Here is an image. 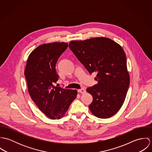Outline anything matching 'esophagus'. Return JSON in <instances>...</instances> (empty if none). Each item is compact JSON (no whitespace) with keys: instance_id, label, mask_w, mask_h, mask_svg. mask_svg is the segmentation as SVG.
Wrapping results in <instances>:
<instances>
[{"instance_id":"obj_1","label":"esophagus","mask_w":152,"mask_h":152,"mask_svg":"<svg viewBox=\"0 0 152 152\" xmlns=\"http://www.w3.org/2000/svg\"><path fill=\"white\" fill-rule=\"evenodd\" d=\"M86 92V90L84 88H82V89L78 90V92L81 93V94H84Z\"/></svg>"}]
</instances>
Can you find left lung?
<instances>
[{"mask_svg": "<svg viewBox=\"0 0 152 152\" xmlns=\"http://www.w3.org/2000/svg\"><path fill=\"white\" fill-rule=\"evenodd\" d=\"M69 47L90 74H96L98 83L87 89L93 98L91 112L99 118L112 116L122 106L130 83L122 47L103 37L71 41Z\"/></svg>", "mask_w": 152, "mask_h": 152, "instance_id": "left-lung-1", "label": "left lung"}]
</instances>
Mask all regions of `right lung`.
Returning a JSON list of instances; mask_svg holds the SVG:
<instances>
[{"label":"right lung","mask_w":152,"mask_h":152,"mask_svg":"<svg viewBox=\"0 0 152 152\" xmlns=\"http://www.w3.org/2000/svg\"><path fill=\"white\" fill-rule=\"evenodd\" d=\"M67 47L65 42L38 46L30 54L24 70L30 96L51 119L63 118L77 95V90L54 86L59 77L56 69L57 61Z\"/></svg>","instance_id":"right-lung-1"}]
</instances>
